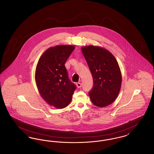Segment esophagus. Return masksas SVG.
I'll return each instance as SVG.
<instances>
[{
	"instance_id": "esophagus-1",
	"label": "esophagus",
	"mask_w": 154,
	"mask_h": 154,
	"mask_svg": "<svg viewBox=\"0 0 154 154\" xmlns=\"http://www.w3.org/2000/svg\"><path fill=\"white\" fill-rule=\"evenodd\" d=\"M76 86H77V87L78 88H81V84L80 82H77V83H76Z\"/></svg>"
}]
</instances>
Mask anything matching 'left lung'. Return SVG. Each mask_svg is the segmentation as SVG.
<instances>
[{
    "label": "left lung",
    "instance_id": "1",
    "mask_svg": "<svg viewBox=\"0 0 154 154\" xmlns=\"http://www.w3.org/2000/svg\"><path fill=\"white\" fill-rule=\"evenodd\" d=\"M81 51L94 80L90 99L97 107L107 106L117 99L121 87L122 74L117 61L110 51L99 46L82 47Z\"/></svg>",
    "mask_w": 154,
    "mask_h": 154
}]
</instances>
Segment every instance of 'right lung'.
<instances>
[{
	"label": "right lung",
	"instance_id": "add662e5",
	"mask_svg": "<svg viewBox=\"0 0 154 154\" xmlns=\"http://www.w3.org/2000/svg\"><path fill=\"white\" fill-rule=\"evenodd\" d=\"M75 48L73 45H59L47 49L37 64L35 81L38 92L49 105L67 107L76 86L69 79L65 64Z\"/></svg>",
	"mask_w": 154,
	"mask_h": 154
}]
</instances>
